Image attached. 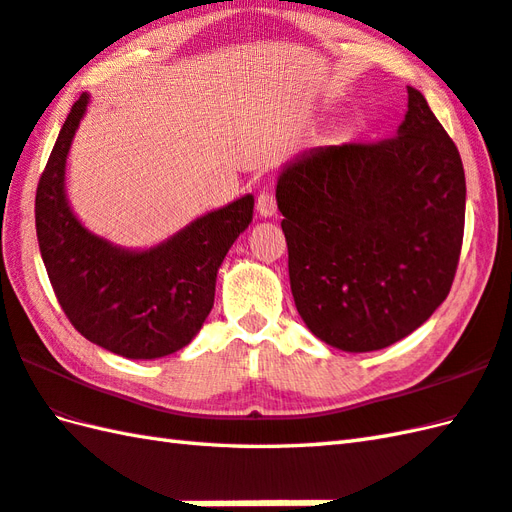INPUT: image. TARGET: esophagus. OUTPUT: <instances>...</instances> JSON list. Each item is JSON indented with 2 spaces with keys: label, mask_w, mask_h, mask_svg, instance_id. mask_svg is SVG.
<instances>
[{
  "label": "esophagus",
  "mask_w": 512,
  "mask_h": 512,
  "mask_svg": "<svg viewBox=\"0 0 512 512\" xmlns=\"http://www.w3.org/2000/svg\"><path fill=\"white\" fill-rule=\"evenodd\" d=\"M256 210H258L260 217H265V219L274 217L276 210H278V206H276V197L271 195V192H260V195H258V201H256Z\"/></svg>",
  "instance_id": "1"
}]
</instances>
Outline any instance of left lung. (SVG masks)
Masks as SVG:
<instances>
[{
    "instance_id": "obj_1",
    "label": "left lung",
    "mask_w": 512,
    "mask_h": 512,
    "mask_svg": "<svg viewBox=\"0 0 512 512\" xmlns=\"http://www.w3.org/2000/svg\"><path fill=\"white\" fill-rule=\"evenodd\" d=\"M295 309L324 344L388 348L423 326L456 276L467 184L456 144L407 87L390 140L317 146L276 184Z\"/></svg>"
}]
</instances>
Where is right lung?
Returning <instances> with one entry per match:
<instances>
[{
	"label": "right lung",
	"instance_id": "obj_1",
	"mask_svg": "<svg viewBox=\"0 0 512 512\" xmlns=\"http://www.w3.org/2000/svg\"><path fill=\"white\" fill-rule=\"evenodd\" d=\"M89 107L85 92L67 113L39 179L34 219L43 265L61 309L89 342L127 359H160L188 346L212 311L225 254L252 223L254 197L201 214L166 241L129 249L76 217L65 166Z\"/></svg>",
	"mask_w": 512,
	"mask_h": 512
}]
</instances>
